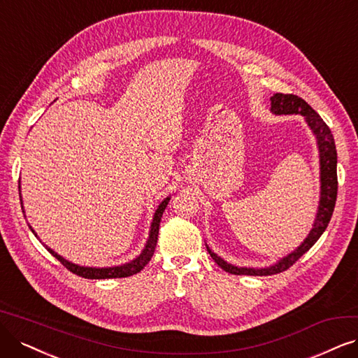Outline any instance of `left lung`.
<instances>
[{
	"label": "left lung",
	"mask_w": 358,
	"mask_h": 358,
	"mask_svg": "<svg viewBox=\"0 0 358 358\" xmlns=\"http://www.w3.org/2000/svg\"><path fill=\"white\" fill-rule=\"evenodd\" d=\"M271 100V112L274 115H302L306 117V122L311 128L313 134L317 138V145H319L320 153V202L319 209H317V215L313 224V229L308 236L294 252L283 257L270 267L264 268H252V267H237L233 264L224 261L221 257L214 254L206 245L209 255L218 264V266L230 274H246V275H271L282 273L287 270L294 264L307 252V250L320 239L323 231L327 229V224L332 218L335 203H336V194H338V176H336V148L335 140L330 128L320 117L311 106L295 94H282V92H275L270 99Z\"/></svg>",
	"instance_id": "left-lung-1"
}]
</instances>
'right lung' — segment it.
I'll list each match as a JSON object with an SVG mask.
<instances>
[{"mask_svg":"<svg viewBox=\"0 0 358 358\" xmlns=\"http://www.w3.org/2000/svg\"><path fill=\"white\" fill-rule=\"evenodd\" d=\"M20 189V186H19ZM171 197L168 196L166 199H164L161 202V205L157 206L156 213L153 215V221H152V226H150V231H149V239L148 242H145V246L144 249L141 250V254L136 258L132 259L131 262H127V264H122V266H116V267H103V268H96V267H83V266H78V264H73L68 259H64L63 257H60L57 252H55V250L50 249L47 245H44L47 248L48 252L56 257L63 266L68 268L69 271H72L73 274L76 275H81V277H85V279H117V277H129L132 274H137L138 271H141L145 264H148L152 257H153V252H155V248H156V243H157V234H159V224H161V218H162V214L164 210L168 205ZM31 231L36 236V233L34 231V229L29 226ZM41 242V241H39Z\"/></svg>","mask_w":358,"mask_h":358,"instance_id":"1","label":"right lung"}]
</instances>
